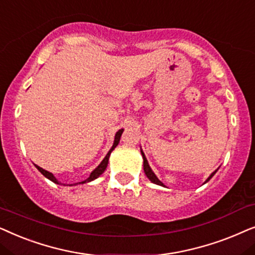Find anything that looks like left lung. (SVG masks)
Returning a JSON list of instances; mask_svg holds the SVG:
<instances>
[{"label":"left lung","mask_w":255,"mask_h":255,"mask_svg":"<svg viewBox=\"0 0 255 255\" xmlns=\"http://www.w3.org/2000/svg\"><path fill=\"white\" fill-rule=\"evenodd\" d=\"M141 155H142V158H143V170H144V174H145V176H147V177L149 178V181H150L151 183H154V184H157V185L164 186V184H163V183H162L161 181H159V179L157 178V176H156V175L154 174V171L151 170L150 165H149V163H148V161H147V157H145L144 152H143V150H142V149H141ZM217 170H218V169H217ZM217 170L213 171L212 174L209 176L208 179H206V181H205V183H206V182H209L210 179H211V178L213 177V176H215V174L217 172Z\"/></svg>","instance_id":"1"}]
</instances>
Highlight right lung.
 I'll return each mask as SVG.
<instances>
[{
    "mask_svg": "<svg viewBox=\"0 0 255 255\" xmlns=\"http://www.w3.org/2000/svg\"><path fill=\"white\" fill-rule=\"evenodd\" d=\"M122 133H124V129H119L118 131H117V134H115V136H114V142H113V145H112V148L110 149V151L107 152V155L105 156V158L103 159V161H101V163L99 165H98V167L94 169V170L91 172V175H90V177H88L87 179H85V181H83V182H80L79 184H84V183H88V182H92V181H94V179H97L98 177H99L100 175H103L104 174V171L106 170V168H107V164H108V159H110V156H111V152L114 150L115 149V147H117V145L119 144V142H120V137H121V135H122ZM35 167L38 169V170L42 172V174L45 176V177L47 178V179H50V181H52L53 183H56V184H60V182H58V179H57L56 177H54L53 176V174L52 172H49V171H46L45 169H43V168H40V167H38V165H36L35 164ZM78 184V183H77Z\"/></svg>",
    "mask_w": 255,
    "mask_h": 255,
    "instance_id": "add662e5",
    "label": "right lung"
}]
</instances>
